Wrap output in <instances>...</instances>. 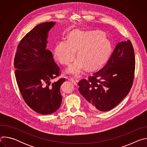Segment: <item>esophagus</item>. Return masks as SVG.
Masks as SVG:
<instances>
[{
	"instance_id": "obj_1",
	"label": "esophagus",
	"mask_w": 147,
	"mask_h": 147,
	"mask_svg": "<svg viewBox=\"0 0 147 147\" xmlns=\"http://www.w3.org/2000/svg\"><path fill=\"white\" fill-rule=\"evenodd\" d=\"M70 81H71L75 86L77 85V83H78V80H74V78H70Z\"/></svg>"
}]
</instances>
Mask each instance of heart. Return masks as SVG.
Returning <instances> with one entry per match:
<instances>
[{
    "label": "heart",
    "mask_w": 147,
    "mask_h": 147,
    "mask_svg": "<svg viewBox=\"0 0 147 147\" xmlns=\"http://www.w3.org/2000/svg\"><path fill=\"white\" fill-rule=\"evenodd\" d=\"M79 57L67 70L68 73L78 76L84 68L95 69L108 59L111 52L109 40L99 31H71L69 40H62L56 45L55 56L65 66H70L76 57Z\"/></svg>",
    "instance_id": "obj_1"
}]
</instances>
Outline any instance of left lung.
<instances>
[{"label":"left lung","mask_w":147,"mask_h":147,"mask_svg":"<svg viewBox=\"0 0 147 147\" xmlns=\"http://www.w3.org/2000/svg\"><path fill=\"white\" fill-rule=\"evenodd\" d=\"M135 65L131 41L118 43L103 68L78 82V90L89 102L90 108L106 112L116 107L131 90Z\"/></svg>","instance_id":"1"}]
</instances>
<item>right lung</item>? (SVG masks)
I'll use <instances>...</instances> for the list:
<instances>
[{"mask_svg":"<svg viewBox=\"0 0 147 147\" xmlns=\"http://www.w3.org/2000/svg\"><path fill=\"white\" fill-rule=\"evenodd\" d=\"M55 23H40L28 32L19 42L14 60L16 81L24 102L42 115L53 113L60 108V88L66 81L63 78L51 82L61 74L47 48L48 33Z\"/></svg>","mask_w":147,"mask_h":147,"instance_id":"obj_1","label":"right lung"}]
</instances>
